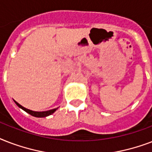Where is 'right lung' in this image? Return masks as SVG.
Wrapping results in <instances>:
<instances>
[{
    "instance_id": "1",
    "label": "right lung",
    "mask_w": 152,
    "mask_h": 152,
    "mask_svg": "<svg viewBox=\"0 0 152 152\" xmlns=\"http://www.w3.org/2000/svg\"><path fill=\"white\" fill-rule=\"evenodd\" d=\"M15 104L17 105L19 107H20L21 109H23V110L26 111L27 113H28L29 114H31V115L34 116V117H36V118H44V117H47V116L49 115H51L53 113H54L55 111H56V110L57 109H53V110H48V111H43V112H36V111H32V110H28V109H26L24 108L23 106H22L21 105H20V104L18 103L17 102H15Z\"/></svg>"
}]
</instances>
